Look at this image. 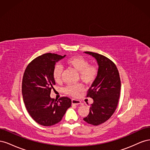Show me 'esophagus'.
<instances>
[{
  "label": "esophagus",
  "mask_w": 150,
  "mask_h": 150,
  "mask_svg": "<svg viewBox=\"0 0 150 150\" xmlns=\"http://www.w3.org/2000/svg\"><path fill=\"white\" fill-rule=\"evenodd\" d=\"M72 104H75V105H79V104H81V101L78 100V99H72Z\"/></svg>",
  "instance_id": "esophagus-1"
}]
</instances>
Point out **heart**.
<instances>
[{"label": "heart", "instance_id": "obj_1", "mask_svg": "<svg viewBox=\"0 0 150 150\" xmlns=\"http://www.w3.org/2000/svg\"><path fill=\"white\" fill-rule=\"evenodd\" d=\"M66 64L71 69L78 72L80 79L86 84L93 83L98 76V68L93 65H90L89 62L81 56L71 57L66 61ZM62 68L59 65H56L53 69V77L57 83L62 81ZM81 84L69 85L64 89V92L69 96L76 97L83 90Z\"/></svg>", "mask_w": 150, "mask_h": 150}]
</instances>
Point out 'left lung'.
Here are the masks:
<instances>
[{
    "label": "left lung",
    "mask_w": 150,
    "mask_h": 150,
    "mask_svg": "<svg viewBox=\"0 0 150 150\" xmlns=\"http://www.w3.org/2000/svg\"><path fill=\"white\" fill-rule=\"evenodd\" d=\"M96 59L98 73L86 97L93 99L89 115L84 120L88 124L98 126L110 118L115 112L120 96L121 80L118 70L110 59L101 54L84 52Z\"/></svg>",
    "instance_id": "left-lung-1"
}]
</instances>
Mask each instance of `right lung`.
Instances as JSON below:
<instances>
[{"label": "right lung", "mask_w": 150, "mask_h": 150, "mask_svg": "<svg viewBox=\"0 0 150 150\" xmlns=\"http://www.w3.org/2000/svg\"><path fill=\"white\" fill-rule=\"evenodd\" d=\"M66 56L46 53L32 61L24 71L22 93L25 108L36 122L44 126L60 122L67 110L71 106V99L62 97L57 100L50 97L56 84L53 69L56 62Z\"/></svg>", "instance_id": "add662e5"}]
</instances>
